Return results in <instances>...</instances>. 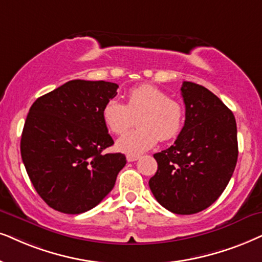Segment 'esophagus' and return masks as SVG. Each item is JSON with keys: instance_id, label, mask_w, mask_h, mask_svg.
<instances>
[{"instance_id": "obj_1", "label": "esophagus", "mask_w": 262, "mask_h": 262, "mask_svg": "<svg viewBox=\"0 0 262 262\" xmlns=\"http://www.w3.org/2000/svg\"><path fill=\"white\" fill-rule=\"evenodd\" d=\"M139 160V156H133V155H128L127 156V161L128 162H135Z\"/></svg>"}]
</instances>
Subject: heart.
<instances>
[{"mask_svg":"<svg viewBox=\"0 0 262 262\" xmlns=\"http://www.w3.org/2000/svg\"><path fill=\"white\" fill-rule=\"evenodd\" d=\"M102 121L114 134H123L138 121L139 128L129 132L116 142L118 151L140 155L158 142L175 139L181 133L185 122L184 106L170 99L162 89L141 84L127 93L125 104L110 99L101 110Z\"/></svg>","mask_w":262,"mask_h":262,"instance_id":"obj_1","label":"heart"}]
</instances>
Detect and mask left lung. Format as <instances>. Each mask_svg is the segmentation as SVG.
<instances>
[{
	"mask_svg": "<svg viewBox=\"0 0 262 262\" xmlns=\"http://www.w3.org/2000/svg\"><path fill=\"white\" fill-rule=\"evenodd\" d=\"M185 124L174 145L155 154L148 181L158 203L174 214L207 209L226 188L238 157L232 111L203 85L185 81Z\"/></svg>",
	"mask_w": 262,
	"mask_h": 262,
	"instance_id": "8db88e82",
	"label": "left lung"
}]
</instances>
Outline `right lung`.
Masks as SVG:
<instances>
[{
    "label": "right lung",
    "mask_w": 262,
    "mask_h": 262,
    "mask_svg": "<svg viewBox=\"0 0 262 262\" xmlns=\"http://www.w3.org/2000/svg\"><path fill=\"white\" fill-rule=\"evenodd\" d=\"M117 88L112 82L74 79L30 107L20 141L23 163L53 209L84 213L114 188L127 161L122 154H102L114 140L101 110Z\"/></svg>",
    "instance_id": "add662e5"
}]
</instances>
